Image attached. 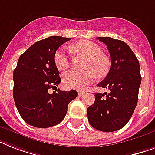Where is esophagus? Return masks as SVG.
<instances>
[{
    "label": "esophagus",
    "mask_w": 155,
    "mask_h": 155,
    "mask_svg": "<svg viewBox=\"0 0 155 155\" xmlns=\"http://www.w3.org/2000/svg\"><path fill=\"white\" fill-rule=\"evenodd\" d=\"M84 94V92H83V91H79V92H78V95H79V97H82Z\"/></svg>",
    "instance_id": "1"
}]
</instances>
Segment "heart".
I'll return each mask as SVG.
<instances>
[{
    "label": "heart",
    "instance_id": "b5f03b06",
    "mask_svg": "<svg viewBox=\"0 0 155 155\" xmlns=\"http://www.w3.org/2000/svg\"><path fill=\"white\" fill-rule=\"evenodd\" d=\"M72 51L77 54H81L88 58L86 69L88 71L80 73L75 71H70L63 74V83L68 88L84 89L98 77H103L108 71V63L102 54L101 48L96 43L89 41H81L73 45ZM54 63L56 68L63 71L70 65L69 55L65 48L60 47L54 54Z\"/></svg>",
    "mask_w": 155,
    "mask_h": 155
}]
</instances>
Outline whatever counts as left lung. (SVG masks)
Returning a JSON list of instances; mask_svg holds the SVG:
<instances>
[{
    "label": "left lung",
    "mask_w": 155,
    "mask_h": 155,
    "mask_svg": "<svg viewBox=\"0 0 155 155\" xmlns=\"http://www.w3.org/2000/svg\"><path fill=\"white\" fill-rule=\"evenodd\" d=\"M107 46L111 68L97 86L109 93H95V102L87 108V119L92 127L103 132L123 128L137 106L142 77L137 57L125 42L110 37H98Z\"/></svg>",
    "instance_id": "1"
}]
</instances>
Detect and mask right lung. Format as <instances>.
<instances>
[{"mask_svg": "<svg viewBox=\"0 0 155 155\" xmlns=\"http://www.w3.org/2000/svg\"><path fill=\"white\" fill-rule=\"evenodd\" d=\"M70 38L51 36L35 42L20 56L13 71V99L25 122L37 128L58 125L64 119L68 104L77 91L56 89L61 82L54 63V54Z\"/></svg>", "mask_w": 155, "mask_h": 155, "instance_id": "obj_1", "label": "right lung"}]
</instances>
